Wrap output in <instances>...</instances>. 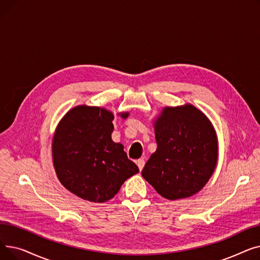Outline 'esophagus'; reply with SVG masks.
<instances>
[{"label":"esophagus","mask_w":260,"mask_h":260,"mask_svg":"<svg viewBox=\"0 0 260 260\" xmlns=\"http://www.w3.org/2000/svg\"><path fill=\"white\" fill-rule=\"evenodd\" d=\"M136 163H137V166H138L139 170L142 171V169H143V167H144V165H145L144 159H138L137 161H136Z\"/></svg>","instance_id":"esophagus-1"}]
</instances>
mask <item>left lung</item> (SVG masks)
I'll return each mask as SVG.
<instances>
[{
    "mask_svg": "<svg viewBox=\"0 0 260 260\" xmlns=\"http://www.w3.org/2000/svg\"><path fill=\"white\" fill-rule=\"evenodd\" d=\"M154 127L158 146L142 177L169 200L195 195L210 180L217 163V137L211 121L185 104L163 108Z\"/></svg>",
    "mask_w": 260,
    "mask_h": 260,
    "instance_id": "left-lung-1",
    "label": "left lung"
}]
</instances>
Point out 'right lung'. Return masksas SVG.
Instances as JSON below:
<instances>
[{
  "label": "right lung",
  "instance_id": "1",
  "mask_svg": "<svg viewBox=\"0 0 260 260\" xmlns=\"http://www.w3.org/2000/svg\"><path fill=\"white\" fill-rule=\"evenodd\" d=\"M126 118L128 113L119 114ZM114 115L98 106L79 105L62 118L52 140L58 179L70 192L90 202L112 199L139 172L121 143L112 140Z\"/></svg>",
  "mask_w": 260,
  "mask_h": 260
}]
</instances>
